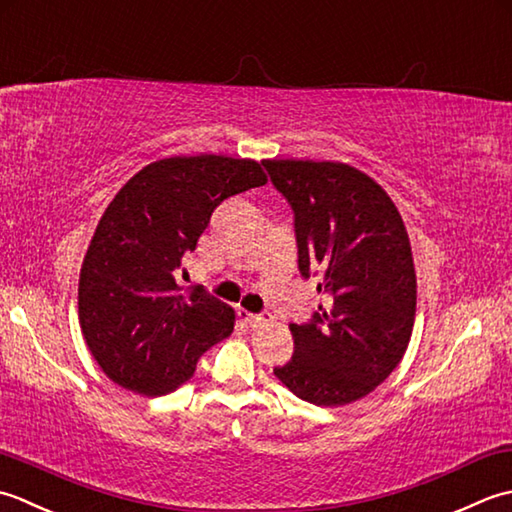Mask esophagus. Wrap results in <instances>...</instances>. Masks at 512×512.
Instances as JSON below:
<instances>
[{
  "instance_id": "1",
  "label": "esophagus",
  "mask_w": 512,
  "mask_h": 512,
  "mask_svg": "<svg viewBox=\"0 0 512 512\" xmlns=\"http://www.w3.org/2000/svg\"><path fill=\"white\" fill-rule=\"evenodd\" d=\"M238 316H241L247 325H252V327H256V325H265V322H271L274 318H271V314L269 311H263V314H252V311H245V309H241L238 311Z\"/></svg>"
}]
</instances>
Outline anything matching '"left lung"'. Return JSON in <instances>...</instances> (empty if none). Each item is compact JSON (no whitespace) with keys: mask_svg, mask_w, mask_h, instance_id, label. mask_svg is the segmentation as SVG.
I'll list each match as a JSON object with an SVG mask.
<instances>
[{"mask_svg":"<svg viewBox=\"0 0 512 512\" xmlns=\"http://www.w3.org/2000/svg\"><path fill=\"white\" fill-rule=\"evenodd\" d=\"M294 210L298 269L329 296L305 325H289L294 356L276 367L316 406L369 395L398 367L415 322V267L398 207L371 176L336 161H263Z\"/></svg>","mask_w":512,"mask_h":512,"instance_id":"8db88e82","label":"left lung"}]
</instances>
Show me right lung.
I'll list each match as a JSON object with an SVG mask.
<instances>
[{
    "label": "right lung",
    "mask_w": 512,
    "mask_h": 512,
    "mask_svg": "<svg viewBox=\"0 0 512 512\" xmlns=\"http://www.w3.org/2000/svg\"><path fill=\"white\" fill-rule=\"evenodd\" d=\"M265 183L252 159L172 156L112 198L79 276L83 338L112 382L148 398L170 393L234 331V309L203 287L185 294L176 271L225 198Z\"/></svg>",
    "instance_id": "1"
}]
</instances>
